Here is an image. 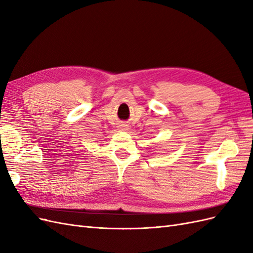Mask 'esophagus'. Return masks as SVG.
I'll return each mask as SVG.
<instances>
[{
    "instance_id": "esophagus-1",
    "label": "esophagus",
    "mask_w": 253,
    "mask_h": 253,
    "mask_svg": "<svg viewBox=\"0 0 253 253\" xmlns=\"http://www.w3.org/2000/svg\"><path fill=\"white\" fill-rule=\"evenodd\" d=\"M119 127H120V129H122V131H126V129H127V128H128L126 125H120V126H119Z\"/></svg>"
}]
</instances>
